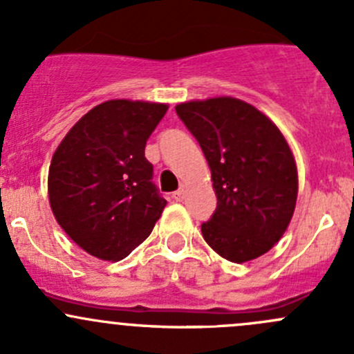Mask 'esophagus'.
Masks as SVG:
<instances>
[{
    "label": "esophagus",
    "instance_id": "34e87169",
    "mask_svg": "<svg viewBox=\"0 0 354 354\" xmlns=\"http://www.w3.org/2000/svg\"><path fill=\"white\" fill-rule=\"evenodd\" d=\"M172 198L176 199V201H184V198H185V189H184V187L178 189V191L174 192Z\"/></svg>",
    "mask_w": 354,
    "mask_h": 354
}]
</instances>
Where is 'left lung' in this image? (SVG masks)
<instances>
[{
  "instance_id": "1",
  "label": "left lung",
  "mask_w": 354,
  "mask_h": 354,
  "mask_svg": "<svg viewBox=\"0 0 354 354\" xmlns=\"http://www.w3.org/2000/svg\"><path fill=\"white\" fill-rule=\"evenodd\" d=\"M176 111L206 156L218 199L201 225L204 240L236 264L261 257L281 239L297 206L290 145L268 115L240 98L191 100Z\"/></svg>"
}]
</instances>
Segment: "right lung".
<instances>
[{
    "label": "right lung",
    "instance_id": "add662e5",
    "mask_svg": "<svg viewBox=\"0 0 354 354\" xmlns=\"http://www.w3.org/2000/svg\"><path fill=\"white\" fill-rule=\"evenodd\" d=\"M169 105L107 100L86 112L54 151L50 209L76 245L121 261L148 239L167 201L151 182L145 147Z\"/></svg>",
    "mask_w": 354,
    "mask_h": 354
}]
</instances>
